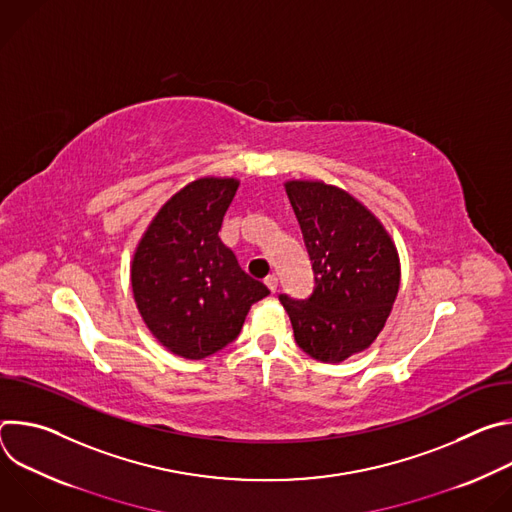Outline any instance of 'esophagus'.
I'll use <instances>...</instances> for the list:
<instances>
[{"label": "esophagus", "instance_id": "1", "mask_svg": "<svg viewBox=\"0 0 512 512\" xmlns=\"http://www.w3.org/2000/svg\"><path fill=\"white\" fill-rule=\"evenodd\" d=\"M265 285H267V289L271 291V294H275V291H277V275H267L265 277Z\"/></svg>", "mask_w": 512, "mask_h": 512}]
</instances>
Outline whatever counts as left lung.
I'll return each mask as SVG.
<instances>
[{
    "label": "left lung",
    "instance_id": "obj_1",
    "mask_svg": "<svg viewBox=\"0 0 512 512\" xmlns=\"http://www.w3.org/2000/svg\"><path fill=\"white\" fill-rule=\"evenodd\" d=\"M285 192L316 285L308 300L281 294L279 302L306 354L342 362L367 350L391 314L401 283L397 247L379 218L338 186L289 180Z\"/></svg>",
    "mask_w": 512,
    "mask_h": 512
}]
</instances>
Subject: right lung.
Listing matches in <instances>:
<instances>
[{"label":"right lung","mask_w":512,"mask_h":512,"mask_svg":"<svg viewBox=\"0 0 512 512\" xmlns=\"http://www.w3.org/2000/svg\"><path fill=\"white\" fill-rule=\"evenodd\" d=\"M237 188L235 178L190 182L160 208L133 253L137 310L158 342L182 358L225 348L269 294L218 237Z\"/></svg>","instance_id":"add662e5"}]
</instances>
